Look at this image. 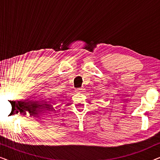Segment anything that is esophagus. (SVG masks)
<instances>
[{"label": "esophagus", "mask_w": 160, "mask_h": 160, "mask_svg": "<svg viewBox=\"0 0 160 160\" xmlns=\"http://www.w3.org/2000/svg\"><path fill=\"white\" fill-rule=\"evenodd\" d=\"M85 90V89L84 87H81V88H78L76 89V92H83Z\"/></svg>", "instance_id": "1"}]
</instances>
